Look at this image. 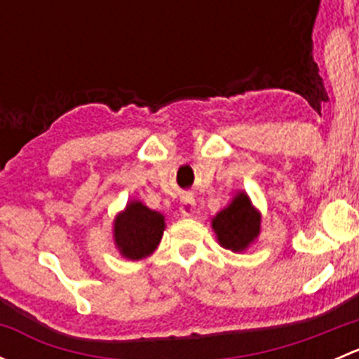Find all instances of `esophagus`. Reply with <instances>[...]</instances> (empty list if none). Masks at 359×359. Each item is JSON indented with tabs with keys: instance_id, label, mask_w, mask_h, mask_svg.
<instances>
[{
	"instance_id": "obj_1",
	"label": "esophagus",
	"mask_w": 359,
	"mask_h": 359,
	"mask_svg": "<svg viewBox=\"0 0 359 359\" xmlns=\"http://www.w3.org/2000/svg\"><path fill=\"white\" fill-rule=\"evenodd\" d=\"M194 208H196V201H194L193 196H184L180 200V212H182V215H193Z\"/></svg>"
}]
</instances>
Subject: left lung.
<instances>
[{
  "instance_id": "1",
  "label": "left lung",
  "mask_w": 359,
  "mask_h": 359,
  "mask_svg": "<svg viewBox=\"0 0 359 359\" xmlns=\"http://www.w3.org/2000/svg\"><path fill=\"white\" fill-rule=\"evenodd\" d=\"M212 227L224 248L241 252L259 236L260 215L253 210L247 194L240 193L227 208L213 217Z\"/></svg>"
}]
</instances>
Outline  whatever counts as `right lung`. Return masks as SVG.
I'll list each match as a JSON object with an SVG mask.
<instances>
[{
	"label": "right lung",
	"mask_w": 359,
	"mask_h": 359,
	"mask_svg": "<svg viewBox=\"0 0 359 359\" xmlns=\"http://www.w3.org/2000/svg\"><path fill=\"white\" fill-rule=\"evenodd\" d=\"M165 219L140 201H132L114 220V241L123 257L144 259L156 250L161 241Z\"/></svg>",
	"instance_id": "add662e5"
}]
</instances>
